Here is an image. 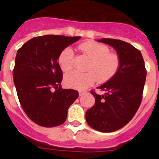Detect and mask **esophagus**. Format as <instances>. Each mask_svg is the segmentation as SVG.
<instances>
[{
	"label": "esophagus",
	"instance_id": "1",
	"mask_svg": "<svg viewBox=\"0 0 159 159\" xmlns=\"http://www.w3.org/2000/svg\"><path fill=\"white\" fill-rule=\"evenodd\" d=\"M85 91H79V95L80 96H82L83 94H85Z\"/></svg>",
	"mask_w": 159,
	"mask_h": 159
}]
</instances>
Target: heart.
Listing matches in <instances>:
<instances>
[{"label": "heart", "mask_w": 159, "mask_h": 159, "mask_svg": "<svg viewBox=\"0 0 159 159\" xmlns=\"http://www.w3.org/2000/svg\"><path fill=\"white\" fill-rule=\"evenodd\" d=\"M78 49L91 59L88 66L89 71L81 73L72 71L65 75L67 85L72 89L84 90L97 81L106 82L116 75L121 66V59L117 53L110 52L105 44L93 41H88L78 46ZM58 64L62 70L67 72L74 66V51L66 48L58 56Z\"/></svg>", "instance_id": "obj_1"}]
</instances>
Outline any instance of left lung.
<instances>
[{"instance_id":"left-lung-1","label":"left lung","mask_w":159,"mask_h":159,"mask_svg":"<svg viewBox=\"0 0 159 159\" xmlns=\"http://www.w3.org/2000/svg\"><path fill=\"white\" fill-rule=\"evenodd\" d=\"M98 41L116 50L121 66L113 78L98 88L105 91V94L91 91L95 103L86 111L85 118L94 130L111 132L124 127L137 112L142 100L147 70L141 51L129 43L111 38Z\"/></svg>"}]
</instances>
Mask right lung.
<instances>
[{"label":"right lung","mask_w":159,"mask_h":159,"mask_svg":"<svg viewBox=\"0 0 159 159\" xmlns=\"http://www.w3.org/2000/svg\"><path fill=\"white\" fill-rule=\"evenodd\" d=\"M80 37H35L18 49L13 70L14 83L22 108L31 121L43 127L62 125L78 91L63 89L59 54Z\"/></svg>","instance_id":"obj_1"}]
</instances>
